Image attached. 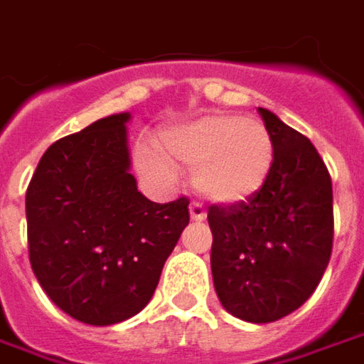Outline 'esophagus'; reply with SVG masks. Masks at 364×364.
Masks as SVG:
<instances>
[{"mask_svg": "<svg viewBox=\"0 0 364 364\" xmlns=\"http://www.w3.org/2000/svg\"><path fill=\"white\" fill-rule=\"evenodd\" d=\"M190 218H192V220H204V218H206V210H204V206L200 203H196V200H194V203H190Z\"/></svg>", "mask_w": 364, "mask_h": 364, "instance_id": "34e87169", "label": "esophagus"}]
</instances>
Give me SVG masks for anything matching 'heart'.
Instances as JSON below:
<instances>
[{
	"instance_id": "b5f03b06",
	"label": "heart",
	"mask_w": 364,
	"mask_h": 364,
	"mask_svg": "<svg viewBox=\"0 0 364 364\" xmlns=\"http://www.w3.org/2000/svg\"><path fill=\"white\" fill-rule=\"evenodd\" d=\"M158 151L141 146L137 168L156 182H172L174 168L192 170L194 186L213 203H241L267 180L272 133L259 119L210 113L161 133Z\"/></svg>"
}]
</instances>
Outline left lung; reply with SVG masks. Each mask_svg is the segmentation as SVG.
Returning a JSON list of instances; mask_svg holds the SVG:
<instances>
[{
  "mask_svg": "<svg viewBox=\"0 0 364 364\" xmlns=\"http://www.w3.org/2000/svg\"><path fill=\"white\" fill-rule=\"evenodd\" d=\"M273 139L265 184L241 203L213 204L210 269L223 308L245 322H275L298 310L320 284L332 253L328 168L312 141L267 109Z\"/></svg>",
  "mask_w": 364,
  "mask_h": 364,
  "instance_id": "left-lung-1",
  "label": "left lung"
}]
</instances>
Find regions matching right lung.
<instances>
[{
  "label": "right lung",
  "mask_w": 364,
  "mask_h": 364,
  "mask_svg": "<svg viewBox=\"0 0 364 364\" xmlns=\"http://www.w3.org/2000/svg\"><path fill=\"white\" fill-rule=\"evenodd\" d=\"M129 113L54 141L26 192L36 279L63 312L117 324L151 300L166 259L188 225V198L147 200L129 174Z\"/></svg>",
  "instance_id": "obj_1"
}]
</instances>
